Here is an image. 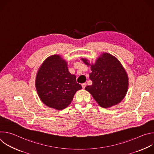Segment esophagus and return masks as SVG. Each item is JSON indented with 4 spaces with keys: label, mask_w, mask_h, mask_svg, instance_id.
Here are the masks:
<instances>
[{
    "label": "esophagus",
    "mask_w": 154,
    "mask_h": 154,
    "mask_svg": "<svg viewBox=\"0 0 154 154\" xmlns=\"http://www.w3.org/2000/svg\"><path fill=\"white\" fill-rule=\"evenodd\" d=\"M82 86L83 89H85V87H86V83H82Z\"/></svg>",
    "instance_id": "1"
}]
</instances>
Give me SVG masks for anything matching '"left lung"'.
<instances>
[{"label":"left lung","mask_w":154,"mask_h":154,"mask_svg":"<svg viewBox=\"0 0 154 154\" xmlns=\"http://www.w3.org/2000/svg\"><path fill=\"white\" fill-rule=\"evenodd\" d=\"M82 61L91 66L90 79L93 84L87 86L88 91L103 108L117 105L124 98L128 89L127 74L118 60L108 53H103L94 64H90L88 60Z\"/></svg>","instance_id":"obj_1"}]
</instances>
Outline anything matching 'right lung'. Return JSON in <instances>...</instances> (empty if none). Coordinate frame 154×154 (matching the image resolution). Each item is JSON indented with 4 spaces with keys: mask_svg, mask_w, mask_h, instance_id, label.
<instances>
[{
    "mask_svg": "<svg viewBox=\"0 0 154 154\" xmlns=\"http://www.w3.org/2000/svg\"><path fill=\"white\" fill-rule=\"evenodd\" d=\"M35 83L41 101L59 110L66 108L75 93L82 88L77 83L75 75L68 71L66 61L57 55L44 61L37 73Z\"/></svg>",
    "mask_w": 154,
    "mask_h": 154,
    "instance_id": "1",
    "label": "right lung"
}]
</instances>
